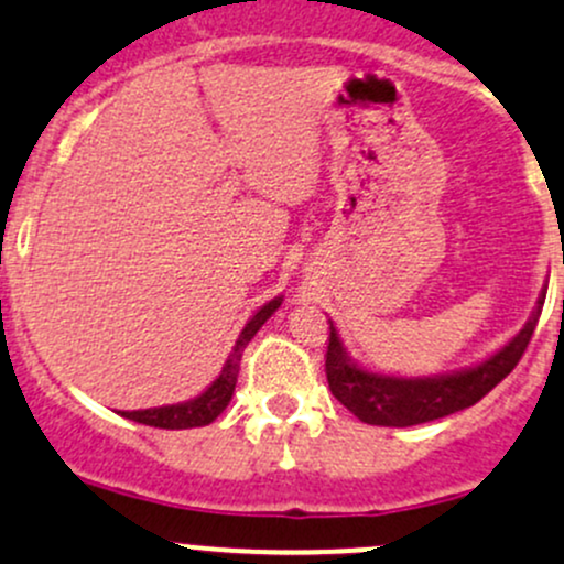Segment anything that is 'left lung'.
Returning <instances> with one entry per match:
<instances>
[{
	"label": "left lung",
	"instance_id": "8db88e82",
	"mask_svg": "<svg viewBox=\"0 0 564 564\" xmlns=\"http://www.w3.org/2000/svg\"><path fill=\"white\" fill-rule=\"evenodd\" d=\"M543 301L545 290L538 299L530 321L502 350L486 358L478 367L437 377H391L361 369L350 361L334 323H330L328 350H325V377H328L330 393L358 421L371 423V426H417V423L437 421V417L473 408L521 361L532 334H535Z\"/></svg>",
	"mask_w": 564,
	"mask_h": 564
}]
</instances>
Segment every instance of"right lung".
<instances>
[{"label": "right lung", "instance_id": "obj_1", "mask_svg": "<svg viewBox=\"0 0 564 564\" xmlns=\"http://www.w3.org/2000/svg\"><path fill=\"white\" fill-rule=\"evenodd\" d=\"M280 304H282V295H276L274 301H269V304H265V306H260V310L254 312L252 317H249V323L243 325L241 336H239V339H236L234 352H230L228 361H225V367H223V371H219V377L212 382V386L206 388V391L200 393V397L189 399V402H182V404H167V408L121 412V415L130 417V421L147 423V426H154V429L208 426V423H212L214 417L219 415V412L228 408L230 397H234L236 377H239L243 347H247L249 341H252V336L258 334L260 325H263L271 315H274L276 310H280Z\"/></svg>", "mask_w": 564, "mask_h": 564}]
</instances>
